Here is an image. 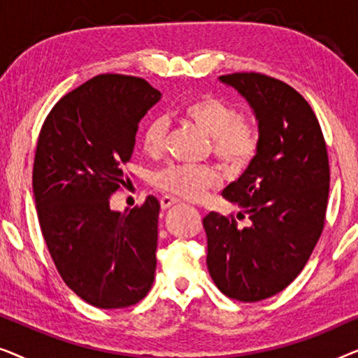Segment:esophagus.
<instances>
[{
    "mask_svg": "<svg viewBox=\"0 0 358 358\" xmlns=\"http://www.w3.org/2000/svg\"><path fill=\"white\" fill-rule=\"evenodd\" d=\"M179 202V200L178 199H174V197H169V195H164V197L163 199H161V208H163V210H168V208H171V207H173V205L174 203H178Z\"/></svg>",
    "mask_w": 358,
    "mask_h": 358,
    "instance_id": "34e87169",
    "label": "esophagus"
}]
</instances>
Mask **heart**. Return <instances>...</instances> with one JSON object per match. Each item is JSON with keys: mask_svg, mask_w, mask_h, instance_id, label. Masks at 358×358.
<instances>
[{"mask_svg": "<svg viewBox=\"0 0 358 358\" xmlns=\"http://www.w3.org/2000/svg\"><path fill=\"white\" fill-rule=\"evenodd\" d=\"M185 120L212 138V153L223 166L239 171L251 163L259 150V134L251 120L244 119L231 104L212 94L187 101L180 109ZM168 124L153 119L145 127L143 150L158 156L164 148ZM156 187L185 200L202 199L220 185V176L212 168L171 164L153 176Z\"/></svg>", "mask_w": 358, "mask_h": 358, "instance_id": "b5f03b06", "label": "heart"}]
</instances>
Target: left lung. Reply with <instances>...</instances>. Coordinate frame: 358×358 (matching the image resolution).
Returning a JSON list of instances; mask_svg holds the SVG:
<instances>
[{
	"label": "left lung",
	"instance_id": "8db88e82",
	"mask_svg": "<svg viewBox=\"0 0 358 358\" xmlns=\"http://www.w3.org/2000/svg\"><path fill=\"white\" fill-rule=\"evenodd\" d=\"M248 101L259 129V150L246 171L223 190L234 217L210 212L207 267L233 300L277 295L298 277L324 228L329 161L320 122L300 92L261 73L220 76Z\"/></svg>",
	"mask_w": 358,
	"mask_h": 358
}]
</instances>
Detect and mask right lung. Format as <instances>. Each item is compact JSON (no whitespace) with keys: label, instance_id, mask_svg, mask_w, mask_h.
I'll list each match as a JSON object with an SVG mask.
<instances>
[{"label":"right lung","instance_id":"1","mask_svg":"<svg viewBox=\"0 0 358 358\" xmlns=\"http://www.w3.org/2000/svg\"><path fill=\"white\" fill-rule=\"evenodd\" d=\"M159 99L141 78L94 76L57 102L38 135L32 189L43 239L63 282L96 308L131 306L153 285L159 202L148 195L125 213L109 203Z\"/></svg>","mask_w":358,"mask_h":358}]
</instances>
